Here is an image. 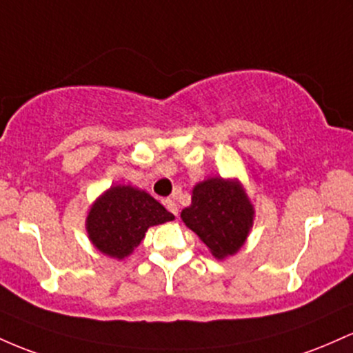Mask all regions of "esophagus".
<instances>
[{
  "mask_svg": "<svg viewBox=\"0 0 353 353\" xmlns=\"http://www.w3.org/2000/svg\"><path fill=\"white\" fill-rule=\"evenodd\" d=\"M163 203H165V207L168 208V212H172L175 216L178 215V203L175 200H172V198H166Z\"/></svg>",
  "mask_w": 353,
  "mask_h": 353,
  "instance_id": "obj_1",
  "label": "esophagus"
}]
</instances>
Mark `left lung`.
Returning <instances> with one entry per match:
<instances>
[{
  "instance_id": "8db88e82",
  "label": "left lung",
  "mask_w": 353,
  "mask_h": 353,
  "mask_svg": "<svg viewBox=\"0 0 353 353\" xmlns=\"http://www.w3.org/2000/svg\"><path fill=\"white\" fill-rule=\"evenodd\" d=\"M181 220L216 259H225L247 240L253 207L236 181L210 178L193 188L192 205L181 212Z\"/></svg>"
}]
</instances>
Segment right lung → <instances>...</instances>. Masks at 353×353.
Masks as SVG:
<instances>
[{
	"label": "right lung",
	"mask_w": 353,
	"mask_h": 353,
	"mask_svg": "<svg viewBox=\"0 0 353 353\" xmlns=\"http://www.w3.org/2000/svg\"><path fill=\"white\" fill-rule=\"evenodd\" d=\"M173 219L175 216L148 193L118 185L91 207L86 230L98 250L114 259H123L140 245L152 225Z\"/></svg>",
	"instance_id": "1"
}]
</instances>
